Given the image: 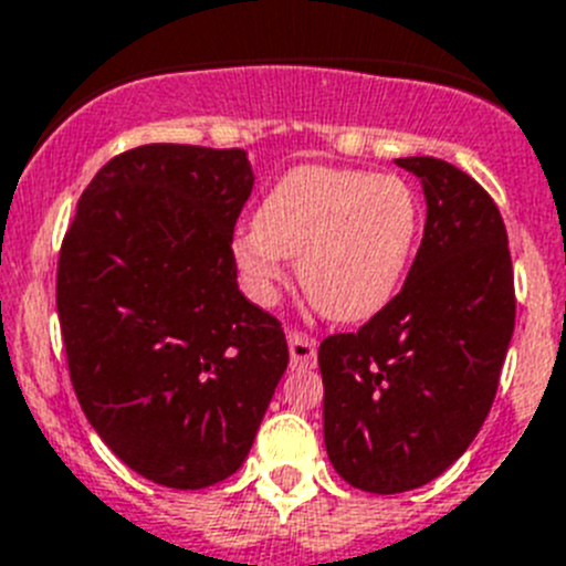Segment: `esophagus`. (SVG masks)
Listing matches in <instances>:
<instances>
[{
  "label": "esophagus",
  "instance_id": "obj_1",
  "mask_svg": "<svg viewBox=\"0 0 566 566\" xmlns=\"http://www.w3.org/2000/svg\"><path fill=\"white\" fill-rule=\"evenodd\" d=\"M287 346H290V360H293L295 368H310L318 360V346L310 335L298 329L287 332Z\"/></svg>",
  "mask_w": 566,
  "mask_h": 566
}]
</instances>
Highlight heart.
<instances>
[{"label": "heart", "mask_w": 566, "mask_h": 566, "mask_svg": "<svg viewBox=\"0 0 566 566\" xmlns=\"http://www.w3.org/2000/svg\"><path fill=\"white\" fill-rule=\"evenodd\" d=\"M419 198L396 172L307 164L284 172L231 245L242 287L271 301L284 259L298 284L335 321H368L394 298L419 234Z\"/></svg>", "instance_id": "b5f03b06"}]
</instances>
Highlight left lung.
I'll return each mask as SVG.
<instances>
[{"label": "left lung", "mask_w": 566, "mask_h": 566, "mask_svg": "<svg viewBox=\"0 0 566 566\" xmlns=\"http://www.w3.org/2000/svg\"><path fill=\"white\" fill-rule=\"evenodd\" d=\"M396 164L424 189L419 253L366 326L318 348L326 455L371 494L419 489L467 452L497 394L516 318L497 203L441 158Z\"/></svg>", "instance_id": "left-lung-1"}]
</instances>
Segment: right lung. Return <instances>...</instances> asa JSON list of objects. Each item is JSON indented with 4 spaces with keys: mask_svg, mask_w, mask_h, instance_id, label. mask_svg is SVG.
<instances>
[{
    "mask_svg": "<svg viewBox=\"0 0 566 566\" xmlns=\"http://www.w3.org/2000/svg\"><path fill=\"white\" fill-rule=\"evenodd\" d=\"M245 150L142 145L81 195L57 318L88 424L125 467L206 489L245 461L287 368L284 329L237 287Z\"/></svg>",
    "mask_w": 566,
    "mask_h": 566,
    "instance_id": "1",
    "label": "right lung"
}]
</instances>
